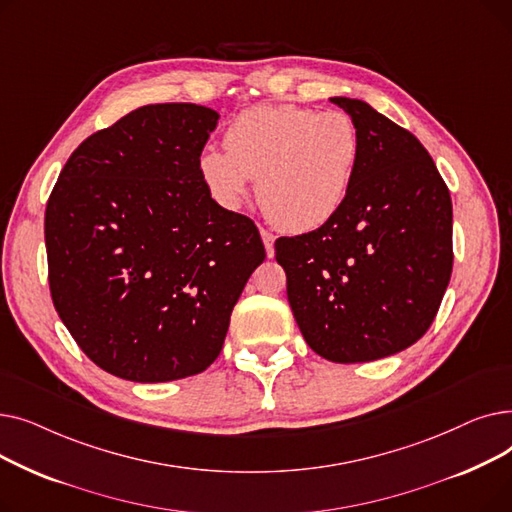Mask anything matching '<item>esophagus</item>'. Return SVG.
<instances>
[{
	"instance_id": "esophagus-1",
	"label": "esophagus",
	"mask_w": 512,
	"mask_h": 512,
	"mask_svg": "<svg viewBox=\"0 0 512 512\" xmlns=\"http://www.w3.org/2000/svg\"><path fill=\"white\" fill-rule=\"evenodd\" d=\"M261 238H263V245H265V253L267 257H274V240L276 236L272 232H267L261 228Z\"/></svg>"
}]
</instances>
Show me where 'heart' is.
Returning a JSON list of instances; mask_svg holds the SVG:
<instances>
[{"mask_svg": "<svg viewBox=\"0 0 512 512\" xmlns=\"http://www.w3.org/2000/svg\"><path fill=\"white\" fill-rule=\"evenodd\" d=\"M226 151L207 147L199 176L220 205L236 209L257 180V201L276 226L309 232L328 224L351 193L361 164V132L344 112L261 105L236 116Z\"/></svg>", "mask_w": 512, "mask_h": 512, "instance_id": "heart-1", "label": "heart"}]
</instances>
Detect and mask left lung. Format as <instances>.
Instances as JSON below:
<instances>
[{
    "label": "left lung",
    "instance_id": "1",
    "mask_svg": "<svg viewBox=\"0 0 512 512\" xmlns=\"http://www.w3.org/2000/svg\"><path fill=\"white\" fill-rule=\"evenodd\" d=\"M361 132V164L321 228L276 240L303 338L334 363L384 359L415 344L452 274V201L417 137L361 99L332 97Z\"/></svg>",
    "mask_w": 512,
    "mask_h": 512
}]
</instances>
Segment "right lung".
<instances>
[{"mask_svg": "<svg viewBox=\"0 0 512 512\" xmlns=\"http://www.w3.org/2000/svg\"><path fill=\"white\" fill-rule=\"evenodd\" d=\"M220 114L143 105L78 145L45 211L51 299L83 353L157 384L218 359L265 249L205 188L197 159Z\"/></svg>", "mask_w": 512, "mask_h": 512, "instance_id": "right-lung-1", "label": "right lung"}]
</instances>
